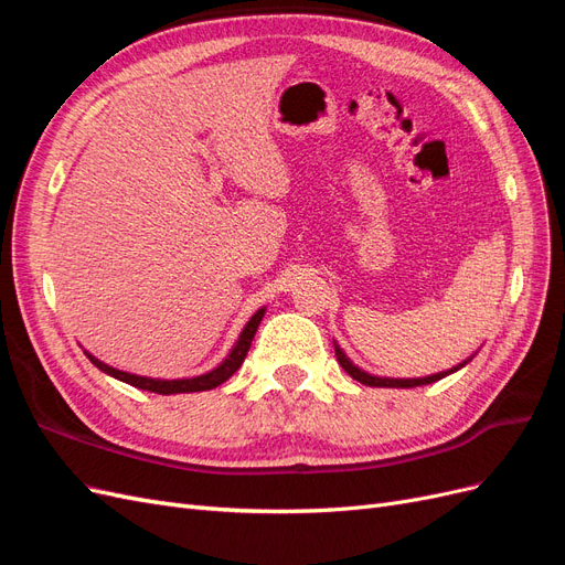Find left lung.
<instances>
[{
  "instance_id": "left-lung-1",
  "label": "left lung",
  "mask_w": 565,
  "mask_h": 565,
  "mask_svg": "<svg viewBox=\"0 0 565 565\" xmlns=\"http://www.w3.org/2000/svg\"><path fill=\"white\" fill-rule=\"evenodd\" d=\"M334 353H337L339 365L344 367L355 382H361V384H365V386H384V388H413V386H424V384H431V382L443 380V377H446V374H450V372H455V370H459V367H465V363H461L459 367H455V370H450V372L431 374V377H424V380H382V377H372V374H367V372H363V370H358V367L349 361V358L344 355V351H341L337 344H334Z\"/></svg>"
}]
</instances>
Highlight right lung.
<instances>
[{"label":"right lung","instance_id":"obj_1","mask_svg":"<svg viewBox=\"0 0 565 565\" xmlns=\"http://www.w3.org/2000/svg\"><path fill=\"white\" fill-rule=\"evenodd\" d=\"M264 309L256 311L249 322L245 324V330L241 334V339H237V344L233 347L231 355L226 358L224 363H221L216 370L207 372V374H200V377H191V380H148V377H136V374H129V372H122V370H115L106 363H100L98 358H94L92 353H87L89 361L100 370L110 374V377L125 382V384H131L136 388H143V391H150V393H162V396H169V393H193V391H210V388H216L218 384H224L231 374L243 365L245 355L252 347V339L256 334V328H259V322L264 318Z\"/></svg>","mask_w":565,"mask_h":565}]
</instances>
